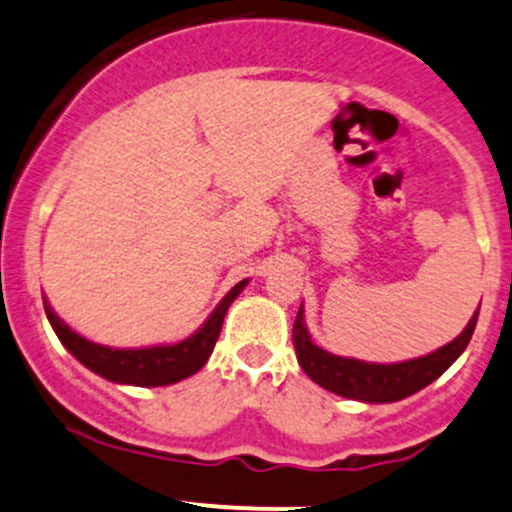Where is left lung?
<instances>
[{"label":"left lung","mask_w":512,"mask_h":512,"mask_svg":"<svg viewBox=\"0 0 512 512\" xmlns=\"http://www.w3.org/2000/svg\"><path fill=\"white\" fill-rule=\"evenodd\" d=\"M481 309V306H478ZM478 311L471 316L464 331L446 346L422 358L405 360V363H365L358 358H343L316 346L304 326V311L299 309L294 321V348L297 360L306 375L328 392L360 402H397L414 395L422 387L439 378L469 346L473 328H476Z\"/></svg>","instance_id":"8db88e82"}]
</instances>
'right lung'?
Listing matches in <instances>:
<instances>
[{
    "instance_id": "right-lung-1",
    "label": "right lung",
    "mask_w": 512,
    "mask_h": 512,
    "mask_svg": "<svg viewBox=\"0 0 512 512\" xmlns=\"http://www.w3.org/2000/svg\"><path fill=\"white\" fill-rule=\"evenodd\" d=\"M247 279L235 284L223 301L215 306V311L208 316V321L198 328L193 336L186 341L174 343V346H152V348H110L100 343L88 341L80 333H75L66 321L56 316L46 297H43V309H46L48 321L53 331L61 338L63 346L71 351L85 368L98 373L100 378L112 380L120 385H137V387H159L179 383L188 375L198 373L211 358L215 341L223 328V319L228 314V306L233 304L235 297L245 289Z\"/></svg>"
}]
</instances>
